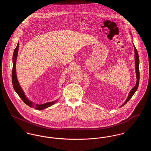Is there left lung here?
<instances>
[{"label": "left lung", "instance_id": "1", "mask_svg": "<svg viewBox=\"0 0 151 151\" xmlns=\"http://www.w3.org/2000/svg\"><path fill=\"white\" fill-rule=\"evenodd\" d=\"M134 47L135 49V69H136V74H137V84L135 85V86H134L132 90L130 91L129 95L127 99V100L124 102V103L121 106L124 105L129 101L130 100V99L132 97V96L134 95V94L135 93V92L137 91V89L139 86V78H140V73H139V55H138V52L137 51L136 47H135L134 45Z\"/></svg>", "mask_w": 151, "mask_h": 151}]
</instances>
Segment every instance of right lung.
<instances>
[{"mask_svg": "<svg viewBox=\"0 0 151 151\" xmlns=\"http://www.w3.org/2000/svg\"><path fill=\"white\" fill-rule=\"evenodd\" d=\"M19 46V43L18 42L16 47L14 49V54H13V58H12L13 59V68H12V84H13V86H14L15 92L18 94V95L21 98L22 100L23 101V102L31 108L32 107V108H35V109L39 110H42V109L50 106L53 104H54L57 101H52L50 102H47V103L41 104V105L35 104L34 102H32L31 101H29L28 99V98L26 97V96L24 93L21 86L18 82V80L17 79L16 72V59H17V56Z\"/></svg>", "mask_w": 151, "mask_h": 151, "instance_id": "right-lung-1", "label": "right lung"}]
</instances>
